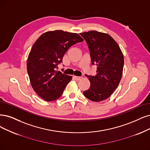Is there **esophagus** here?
I'll use <instances>...</instances> for the list:
<instances>
[{
    "label": "esophagus",
    "instance_id": "esophagus-1",
    "mask_svg": "<svg viewBox=\"0 0 150 150\" xmlns=\"http://www.w3.org/2000/svg\"><path fill=\"white\" fill-rule=\"evenodd\" d=\"M74 79L76 80H80L81 79H82V77L81 76H74Z\"/></svg>",
    "mask_w": 150,
    "mask_h": 150
}]
</instances>
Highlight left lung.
<instances>
[{"instance_id":"left-lung-1","label":"left lung","mask_w":150,"mask_h":150,"mask_svg":"<svg viewBox=\"0 0 150 150\" xmlns=\"http://www.w3.org/2000/svg\"><path fill=\"white\" fill-rule=\"evenodd\" d=\"M80 35L90 49L91 64L97 66L95 76L87 75L91 85L83 95L92 101L105 100L111 96L121 80L124 64L123 54L118 44L106 33L90 31Z\"/></svg>"}]
</instances>
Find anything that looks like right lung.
Returning <instances> with one entry per match:
<instances>
[{"label":"right lung","instance_id":"right-lung-1","mask_svg":"<svg viewBox=\"0 0 150 150\" xmlns=\"http://www.w3.org/2000/svg\"><path fill=\"white\" fill-rule=\"evenodd\" d=\"M83 41L76 33L62 30L47 31L33 44L27 60V71L33 90L46 101L60 97L72 76L56 71L65 53Z\"/></svg>","mask_w":150,"mask_h":150}]
</instances>
